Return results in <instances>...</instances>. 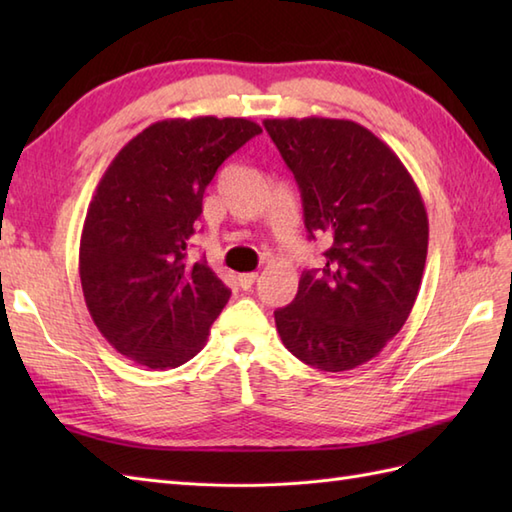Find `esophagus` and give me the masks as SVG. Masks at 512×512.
I'll use <instances>...</instances> for the list:
<instances>
[{
    "instance_id": "esophagus-1",
    "label": "esophagus",
    "mask_w": 512,
    "mask_h": 512,
    "mask_svg": "<svg viewBox=\"0 0 512 512\" xmlns=\"http://www.w3.org/2000/svg\"><path fill=\"white\" fill-rule=\"evenodd\" d=\"M257 279H259L257 273H244V275H239V286H242L244 290H248V288L255 286Z\"/></svg>"
}]
</instances>
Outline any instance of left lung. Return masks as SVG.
<instances>
[{
    "label": "left lung",
    "instance_id": "8db88e82",
    "mask_svg": "<svg viewBox=\"0 0 512 512\" xmlns=\"http://www.w3.org/2000/svg\"><path fill=\"white\" fill-rule=\"evenodd\" d=\"M295 173L310 237L330 239L295 301L275 310L281 341L321 372H347L394 339L416 303L429 220L411 173L387 143L345 118H266Z\"/></svg>",
    "mask_w": 512,
    "mask_h": 512
}]
</instances>
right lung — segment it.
Returning <instances> with one entry per match:
<instances>
[{
	"label": "right lung",
	"instance_id": "right-lung-1",
	"mask_svg": "<svg viewBox=\"0 0 512 512\" xmlns=\"http://www.w3.org/2000/svg\"><path fill=\"white\" fill-rule=\"evenodd\" d=\"M262 134L248 118H167L118 151L83 222L85 306L116 352L149 369L198 354L231 290L187 262L204 189L222 162Z\"/></svg>",
	"mask_w": 512,
	"mask_h": 512
}]
</instances>
